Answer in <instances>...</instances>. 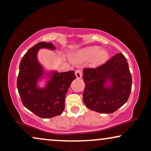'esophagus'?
I'll return each mask as SVG.
<instances>
[{
    "label": "esophagus",
    "mask_w": 151,
    "mask_h": 151,
    "mask_svg": "<svg viewBox=\"0 0 151 151\" xmlns=\"http://www.w3.org/2000/svg\"><path fill=\"white\" fill-rule=\"evenodd\" d=\"M75 75L77 79H81L82 77V72L80 70H77L75 71Z\"/></svg>",
    "instance_id": "1"
}]
</instances>
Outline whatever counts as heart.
<instances>
[{"instance_id": "heart-1", "label": "heart", "mask_w": 151, "mask_h": 151, "mask_svg": "<svg viewBox=\"0 0 151 151\" xmlns=\"http://www.w3.org/2000/svg\"><path fill=\"white\" fill-rule=\"evenodd\" d=\"M109 53L106 49H101L98 46H90L79 49L70 53V58L72 61H86L91 58L93 65H98L107 60Z\"/></svg>"}]
</instances>
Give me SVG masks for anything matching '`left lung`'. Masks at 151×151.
<instances>
[{
  "mask_svg": "<svg viewBox=\"0 0 151 151\" xmlns=\"http://www.w3.org/2000/svg\"><path fill=\"white\" fill-rule=\"evenodd\" d=\"M85 105L98 113L111 114L128 100L132 76L125 57L121 53L95 68L83 70Z\"/></svg>",
  "mask_w": 151,
  "mask_h": 151,
  "instance_id": "obj_1",
  "label": "left lung"
}]
</instances>
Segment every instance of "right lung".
<instances>
[{"mask_svg":"<svg viewBox=\"0 0 151 151\" xmlns=\"http://www.w3.org/2000/svg\"><path fill=\"white\" fill-rule=\"evenodd\" d=\"M56 49L51 43L42 42L25 53L19 65L17 89L25 107L44 118L60 115L65 109V98L76 79L74 71L57 72L45 68L37 58L40 49ZM44 82L42 87L39 83Z\"/></svg>","mask_w":151,"mask_h":151,"instance_id":"1","label":"right lung"}]
</instances>
